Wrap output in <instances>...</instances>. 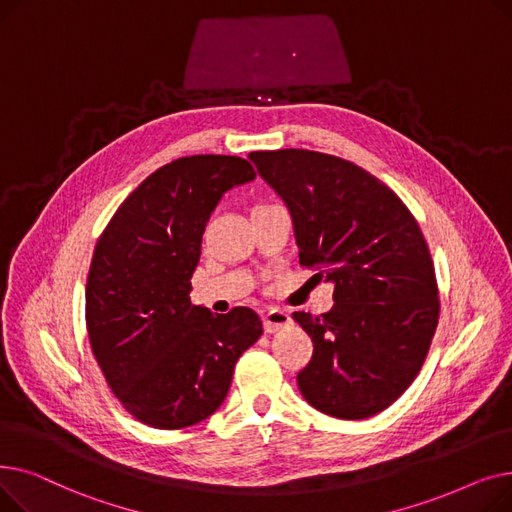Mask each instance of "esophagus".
Listing matches in <instances>:
<instances>
[{"instance_id":"esophagus-1","label":"esophagus","mask_w":512,"mask_h":512,"mask_svg":"<svg viewBox=\"0 0 512 512\" xmlns=\"http://www.w3.org/2000/svg\"><path fill=\"white\" fill-rule=\"evenodd\" d=\"M290 315L282 309H270L265 315H263V330L265 334H274V332H280L284 330L286 326H290Z\"/></svg>"}]
</instances>
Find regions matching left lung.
<instances>
[{
	"label": "left lung",
	"instance_id": "1",
	"mask_svg": "<svg viewBox=\"0 0 512 512\" xmlns=\"http://www.w3.org/2000/svg\"><path fill=\"white\" fill-rule=\"evenodd\" d=\"M284 201L303 265L334 284V307L292 319L313 357L301 394L338 419H367L409 388L432 344L440 301L419 224L390 188L351 161L280 149L249 155Z\"/></svg>",
	"mask_w": 512,
	"mask_h": 512
}]
</instances>
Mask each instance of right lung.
Masks as SVG:
<instances>
[{"mask_svg":"<svg viewBox=\"0 0 512 512\" xmlns=\"http://www.w3.org/2000/svg\"><path fill=\"white\" fill-rule=\"evenodd\" d=\"M251 180L247 159L180 157L143 180L97 240L85 292L91 348L145 425L180 429L218 411L238 357L263 334L249 307L220 315L188 297L209 215Z\"/></svg>","mask_w":512,"mask_h":512,"instance_id":"right-lung-1","label":"right lung"}]
</instances>
